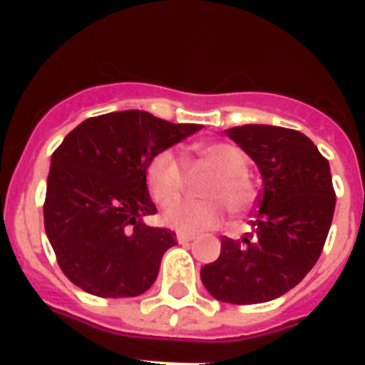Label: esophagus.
<instances>
[{
  "mask_svg": "<svg viewBox=\"0 0 365 365\" xmlns=\"http://www.w3.org/2000/svg\"><path fill=\"white\" fill-rule=\"evenodd\" d=\"M175 238H178V242H180V245H187V242H191L195 237H193V235H187V232H178Z\"/></svg>",
  "mask_w": 365,
  "mask_h": 365,
  "instance_id": "34e87169",
  "label": "esophagus"
}]
</instances>
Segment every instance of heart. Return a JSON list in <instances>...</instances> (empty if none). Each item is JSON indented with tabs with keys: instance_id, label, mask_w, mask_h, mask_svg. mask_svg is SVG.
<instances>
[{
	"instance_id": "b5f03b06",
	"label": "heart",
	"mask_w": 365,
	"mask_h": 365,
	"mask_svg": "<svg viewBox=\"0 0 365 365\" xmlns=\"http://www.w3.org/2000/svg\"><path fill=\"white\" fill-rule=\"evenodd\" d=\"M195 160L201 168L215 174L201 185V195L209 199L180 201L185 185V174L170 150L156 152L146 164V185L150 197L160 207H168L164 222L182 232H201L215 229L222 221L225 207L230 217L245 215L256 201V185L248 175V160L238 146L229 143H207L195 148Z\"/></svg>"
}]
</instances>
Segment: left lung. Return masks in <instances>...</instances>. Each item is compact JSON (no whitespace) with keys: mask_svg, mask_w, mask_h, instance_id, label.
<instances>
[{"mask_svg":"<svg viewBox=\"0 0 365 365\" xmlns=\"http://www.w3.org/2000/svg\"><path fill=\"white\" fill-rule=\"evenodd\" d=\"M227 135L258 164L262 193L254 232L222 238L221 254L201 268V282L219 301L266 303L295 287L322 252L336 205L329 160L293 128L242 125Z\"/></svg>","mask_w":365,"mask_h":365,"instance_id":"1","label":"left lung"}]
</instances>
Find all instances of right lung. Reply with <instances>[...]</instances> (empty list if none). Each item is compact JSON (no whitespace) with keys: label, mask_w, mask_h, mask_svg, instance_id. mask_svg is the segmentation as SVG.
<instances>
[{"label":"right lung","mask_w":365,"mask_h":365,"mask_svg":"<svg viewBox=\"0 0 365 365\" xmlns=\"http://www.w3.org/2000/svg\"><path fill=\"white\" fill-rule=\"evenodd\" d=\"M201 125H175L146 111L86 119L52 154L44 230L60 269L97 297H136L150 287L175 232L144 225L156 213L146 164Z\"/></svg>","instance_id":"add662e5"}]
</instances>
